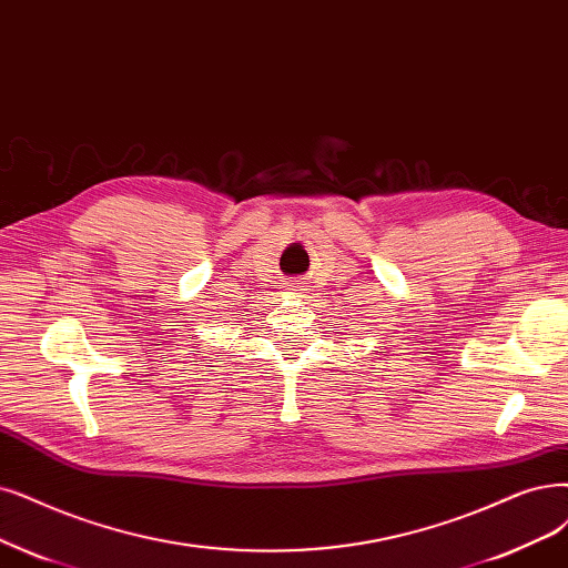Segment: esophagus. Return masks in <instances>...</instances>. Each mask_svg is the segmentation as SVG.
I'll list each match as a JSON object with an SVG mask.
<instances>
[{
  "instance_id": "1",
  "label": "esophagus",
  "mask_w": 568,
  "mask_h": 568,
  "mask_svg": "<svg viewBox=\"0 0 568 568\" xmlns=\"http://www.w3.org/2000/svg\"><path fill=\"white\" fill-rule=\"evenodd\" d=\"M300 290H304L302 283H290V292H300Z\"/></svg>"
}]
</instances>
